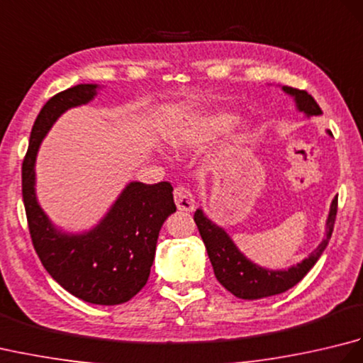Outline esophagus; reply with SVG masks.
Returning <instances> with one entry per match:
<instances>
[{
    "instance_id": "1",
    "label": "esophagus",
    "mask_w": 363,
    "mask_h": 363,
    "mask_svg": "<svg viewBox=\"0 0 363 363\" xmlns=\"http://www.w3.org/2000/svg\"><path fill=\"white\" fill-rule=\"evenodd\" d=\"M174 203L177 209L184 212H191L195 209V198L191 191L184 186H177L174 189Z\"/></svg>"
}]
</instances>
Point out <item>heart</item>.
I'll list each match as a JSON object with an SVG mask.
<instances>
[{
    "mask_svg": "<svg viewBox=\"0 0 363 363\" xmlns=\"http://www.w3.org/2000/svg\"><path fill=\"white\" fill-rule=\"evenodd\" d=\"M238 123V117L233 112H213L203 115V117L191 121V125L184 130L181 137L174 140V146L187 145H199V143H211L218 140V138L228 135Z\"/></svg>",
    "mask_w": 363,
    "mask_h": 363,
    "instance_id": "heart-1",
    "label": "heart"
}]
</instances>
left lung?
I'll use <instances>...</instances> for the list:
<instances>
[{
    "label": "left lung",
    "instance_id": "8db88e82",
    "mask_svg": "<svg viewBox=\"0 0 363 363\" xmlns=\"http://www.w3.org/2000/svg\"><path fill=\"white\" fill-rule=\"evenodd\" d=\"M282 90L295 99L296 109L299 112H304L307 117L323 113L317 101L306 90H298L289 86H284ZM328 134L333 135L330 130H328ZM335 215L337 196L333 199L326 220V237L309 254V257H306L303 262L287 269H268L254 264L237 248L226 230L207 218L201 209L195 212L194 220L206 245L215 277H217L218 282L237 298L260 299L287 291L311 272V268L317 264L323 251L326 250L329 238L333 235Z\"/></svg>",
    "mask_w": 363,
    "mask_h": 363
}]
</instances>
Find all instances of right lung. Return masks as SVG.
Masks as SVG:
<instances>
[{
  "label": "right lung",
  "mask_w": 363,
  "mask_h": 363,
  "mask_svg": "<svg viewBox=\"0 0 363 363\" xmlns=\"http://www.w3.org/2000/svg\"><path fill=\"white\" fill-rule=\"evenodd\" d=\"M96 84H79L50 98L30 130L21 167L23 203L34 250L45 269L86 303L123 304L150 277L159 230L176 212L169 182H129L104 218L87 233H62L43 212L35 195V157L43 137L65 111L91 101Z\"/></svg>",
  "instance_id": "1"
}]
</instances>
